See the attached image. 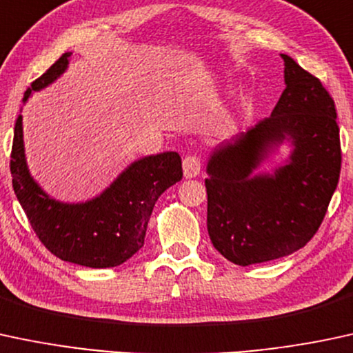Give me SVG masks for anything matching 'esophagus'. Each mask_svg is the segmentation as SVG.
<instances>
[{
	"label": "esophagus",
	"mask_w": 353,
	"mask_h": 353,
	"mask_svg": "<svg viewBox=\"0 0 353 353\" xmlns=\"http://www.w3.org/2000/svg\"><path fill=\"white\" fill-rule=\"evenodd\" d=\"M201 172V161L195 155H188L183 158V175L185 178H195Z\"/></svg>",
	"instance_id": "34e87169"
}]
</instances>
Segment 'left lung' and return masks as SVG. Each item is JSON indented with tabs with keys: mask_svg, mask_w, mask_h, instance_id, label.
<instances>
[{
	"mask_svg": "<svg viewBox=\"0 0 353 353\" xmlns=\"http://www.w3.org/2000/svg\"><path fill=\"white\" fill-rule=\"evenodd\" d=\"M282 59L287 86L270 117L215 148L207 165L210 240L241 267L305 247L322 223L340 176L335 103L319 78L287 54ZM285 141L292 146L288 161L273 174H255Z\"/></svg>",
	"mask_w": 353,
	"mask_h": 353,
	"instance_id": "left-lung-1",
	"label": "left lung"
}]
</instances>
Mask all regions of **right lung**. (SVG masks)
Listing matches in <instances>:
<instances>
[{"label": "right lung", "instance_id": "obj_1", "mask_svg": "<svg viewBox=\"0 0 353 353\" xmlns=\"http://www.w3.org/2000/svg\"><path fill=\"white\" fill-rule=\"evenodd\" d=\"M71 53L59 57L25 91L51 85L68 68ZM10 170L19 205L41 243L58 259L90 268L125 263L143 247L150 215L158 196L183 176L181 158L165 152L133 161L105 192L83 203H63L45 192L28 170L23 143V117L14 125Z\"/></svg>", "mask_w": 353, "mask_h": 353}]
</instances>
